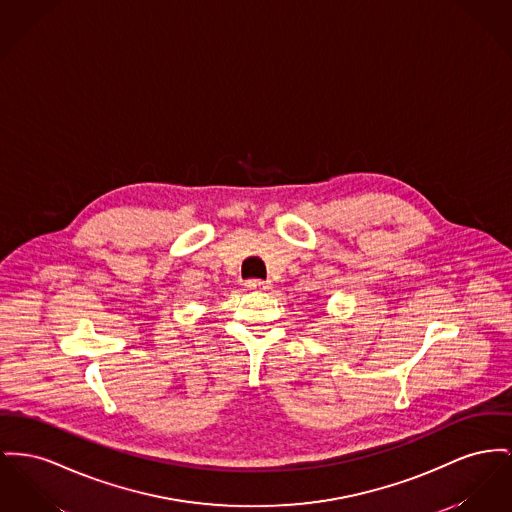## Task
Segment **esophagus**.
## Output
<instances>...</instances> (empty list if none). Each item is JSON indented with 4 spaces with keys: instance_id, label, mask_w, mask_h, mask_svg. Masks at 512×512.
<instances>
[{
    "instance_id": "obj_1",
    "label": "esophagus",
    "mask_w": 512,
    "mask_h": 512,
    "mask_svg": "<svg viewBox=\"0 0 512 512\" xmlns=\"http://www.w3.org/2000/svg\"><path fill=\"white\" fill-rule=\"evenodd\" d=\"M245 286H247L251 292H267V290H271L272 288V284L269 280H257V278L247 280Z\"/></svg>"
}]
</instances>
